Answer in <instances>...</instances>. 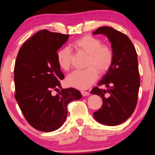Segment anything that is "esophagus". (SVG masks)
Segmentation results:
<instances>
[{
    "instance_id": "1",
    "label": "esophagus",
    "mask_w": 155,
    "mask_h": 155,
    "mask_svg": "<svg viewBox=\"0 0 155 155\" xmlns=\"http://www.w3.org/2000/svg\"><path fill=\"white\" fill-rule=\"evenodd\" d=\"M81 94H82V96H83V97L89 96V95L90 94V93H89L88 92H84V91H82V92H81Z\"/></svg>"
}]
</instances>
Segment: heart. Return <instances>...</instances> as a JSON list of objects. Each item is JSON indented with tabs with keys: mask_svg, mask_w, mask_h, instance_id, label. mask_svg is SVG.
<instances>
[{
	"mask_svg": "<svg viewBox=\"0 0 155 155\" xmlns=\"http://www.w3.org/2000/svg\"><path fill=\"white\" fill-rule=\"evenodd\" d=\"M78 51L87 56L86 67L82 71H74L67 76L65 83L68 87L78 90H86L97 79V72L104 75L111 68L114 54L111 47L101 44V40L91 35H85L73 42ZM57 62L63 71H68L71 65L72 52L68 47L60 48L56 54Z\"/></svg>",
	"mask_w": 155,
	"mask_h": 155,
	"instance_id": "b5f03b06",
	"label": "heart"
}]
</instances>
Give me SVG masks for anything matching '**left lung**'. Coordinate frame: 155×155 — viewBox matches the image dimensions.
I'll list each match as a JSON object with an SVG mask.
<instances>
[{"mask_svg": "<svg viewBox=\"0 0 155 155\" xmlns=\"http://www.w3.org/2000/svg\"><path fill=\"white\" fill-rule=\"evenodd\" d=\"M103 35L109 39L114 54L111 68L91 91L102 99L100 109L93 114L97 122L106 126H117L128 119L137 104L140 80L137 53L132 41L124 33L110 27H101L92 33Z\"/></svg>", "mask_w": 155, "mask_h": 155, "instance_id": "left-lung-1", "label": "left lung"}]
</instances>
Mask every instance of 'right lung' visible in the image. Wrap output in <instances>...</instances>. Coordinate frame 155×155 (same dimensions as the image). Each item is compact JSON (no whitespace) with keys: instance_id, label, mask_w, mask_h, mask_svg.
Instances as JSON below:
<instances>
[{"instance_id":"add662e5","label":"right lung","mask_w":155,"mask_h":155,"mask_svg":"<svg viewBox=\"0 0 155 155\" xmlns=\"http://www.w3.org/2000/svg\"><path fill=\"white\" fill-rule=\"evenodd\" d=\"M68 37L40 30L23 44L17 56L15 97L27 122L38 130L51 132L61 128L66 119L68 104L82 98L79 91L71 87L55 96L51 93L64 78L56 54Z\"/></svg>"}]
</instances>
